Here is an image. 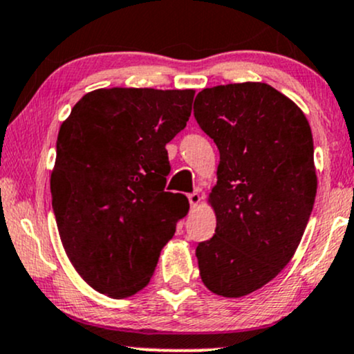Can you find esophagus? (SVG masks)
Returning a JSON list of instances; mask_svg holds the SVG:
<instances>
[{
	"mask_svg": "<svg viewBox=\"0 0 354 354\" xmlns=\"http://www.w3.org/2000/svg\"><path fill=\"white\" fill-rule=\"evenodd\" d=\"M188 201L191 204V207H196L199 204V201H201V196H199L198 191H193V193L188 194Z\"/></svg>",
	"mask_w": 354,
	"mask_h": 354,
	"instance_id": "esophagus-1",
	"label": "esophagus"
}]
</instances>
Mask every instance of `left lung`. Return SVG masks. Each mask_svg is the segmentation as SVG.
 Instances as JSON below:
<instances>
[{
  "mask_svg": "<svg viewBox=\"0 0 354 354\" xmlns=\"http://www.w3.org/2000/svg\"><path fill=\"white\" fill-rule=\"evenodd\" d=\"M194 118L219 150L216 232L196 257L204 285L237 299L269 283L299 247L317 194L313 138L290 99L262 82L196 95Z\"/></svg>",
  "mask_w": 354,
  "mask_h": 354,
  "instance_id": "left-lung-1",
  "label": "left lung"
}]
</instances>
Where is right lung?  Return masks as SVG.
<instances>
[{
    "label": "right lung",
    "mask_w": 354,
    "mask_h": 354,
    "mask_svg": "<svg viewBox=\"0 0 354 354\" xmlns=\"http://www.w3.org/2000/svg\"><path fill=\"white\" fill-rule=\"evenodd\" d=\"M193 97L99 88L61 125L50 174L55 223L72 266L100 293L123 299L147 287L188 214V198L165 191V147L186 127Z\"/></svg>",
    "instance_id": "add662e5"
}]
</instances>
